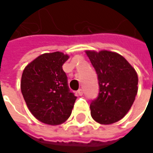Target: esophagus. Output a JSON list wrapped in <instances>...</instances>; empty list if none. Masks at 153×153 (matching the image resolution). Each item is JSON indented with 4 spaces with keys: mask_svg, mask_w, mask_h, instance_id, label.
Wrapping results in <instances>:
<instances>
[{
    "mask_svg": "<svg viewBox=\"0 0 153 153\" xmlns=\"http://www.w3.org/2000/svg\"><path fill=\"white\" fill-rule=\"evenodd\" d=\"M77 93H78V95H79V96H82V95H83V93H84V91H83V90H82V89H79V90L77 91Z\"/></svg>",
    "mask_w": 153,
    "mask_h": 153,
    "instance_id": "34e87169",
    "label": "esophagus"
}]
</instances>
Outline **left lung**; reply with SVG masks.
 <instances>
[{"mask_svg": "<svg viewBox=\"0 0 153 153\" xmlns=\"http://www.w3.org/2000/svg\"><path fill=\"white\" fill-rule=\"evenodd\" d=\"M87 56L98 76L100 91L90 106L92 119L112 124L129 111L138 91V75L128 61L117 52L87 50Z\"/></svg>", "mask_w": 153, "mask_h": 153, "instance_id": "left-lung-1", "label": "left lung"}]
</instances>
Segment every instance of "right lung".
<instances>
[{
    "instance_id": "obj_1",
    "label": "right lung",
    "mask_w": 153,
    "mask_h": 153,
    "mask_svg": "<svg viewBox=\"0 0 153 153\" xmlns=\"http://www.w3.org/2000/svg\"><path fill=\"white\" fill-rule=\"evenodd\" d=\"M68 58L61 51L44 53L23 71L20 85L24 101L34 118L44 124L58 125L71 115L77 97L70 92L62 70Z\"/></svg>"
}]
</instances>
